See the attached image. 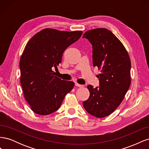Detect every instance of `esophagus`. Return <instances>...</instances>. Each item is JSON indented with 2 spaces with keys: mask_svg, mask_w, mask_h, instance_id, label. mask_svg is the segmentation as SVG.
<instances>
[{
  "mask_svg": "<svg viewBox=\"0 0 149 149\" xmlns=\"http://www.w3.org/2000/svg\"><path fill=\"white\" fill-rule=\"evenodd\" d=\"M75 86H78V87H79V88H82V87H83V86H84L83 85L79 84H78V83H75Z\"/></svg>",
  "mask_w": 149,
  "mask_h": 149,
  "instance_id": "1",
  "label": "esophagus"
}]
</instances>
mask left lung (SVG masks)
<instances>
[{
  "instance_id": "1",
  "label": "left lung",
  "mask_w": 149,
  "mask_h": 149,
  "mask_svg": "<svg viewBox=\"0 0 149 149\" xmlns=\"http://www.w3.org/2000/svg\"><path fill=\"white\" fill-rule=\"evenodd\" d=\"M83 38L91 43L93 66L101 73L97 75L100 86H88L90 96L83 104L89 114L104 118L118 108L130 87L131 63L124 46L110 30H90Z\"/></svg>"
}]
</instances>
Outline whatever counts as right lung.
Segmentation results:
<instances>
[{
	"label": "right lung",
	"mask_w": 149,
	"mask_h": 149,
	"mask_svg": "<svg viewBox=\"0 0 149 149\" xmlns=\"http://www.w3.org/2000/svg\"><path fill=\"white\" fill-rule=\"evenodd\" d=\"M82 34V31L45 29L26 43L20 60V83L35 113L45 116L55 112L73 88L74 82L58 78L52 69L57 68L65 49Z\"/></svg>",
	"instance_id": "add662e5"
}]
</instances>
